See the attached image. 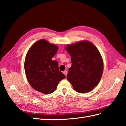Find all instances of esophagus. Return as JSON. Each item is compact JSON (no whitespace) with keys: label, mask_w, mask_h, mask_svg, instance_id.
<instances>
[{"label":"esophagus","mask_w":126,"mask_h":126,"mask_svg":"<svg viewBox=\"0 0 126 126\" xmlns=\"http://www.w3.org/2000/svg\"><path fill=\"white\" fill-rule=\"evenodd\" d=\"M67 73H68L67 71H64L63 72V73L64 74V75H65V76H67Z\"/></svg>","instance_id":"esophagus-1"}]
</instances>
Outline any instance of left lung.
I'll return each instance as SVG.
<instances>
[{"label": "left lung", "instance_id": "8db88e82", "mask_svg": "<svg viewBox=\"0 0 126 126\" xmlns=\"http://www.w3.org/2000/svg\"><path fill=\"white\" fill-rule=\"evenodd\" d=\"M65 49L72 64L67 79L77 92H90L98 84L103 73V62L99 50L87 40L69 44Z\"/></svg>", "mask_w": 126, "mask_h": 126}]
</instances>
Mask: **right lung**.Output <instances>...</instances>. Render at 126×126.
<instances>
[{"label":"right lung","mask_w":126,"mask_h":126,"mask_svg":"<svg viewBox=\"0 0 126 126\" xmlns=\"http://www.w3.org/2000/svg\"><path fill=\"white\" fill-rule=\"evenodd\" d=\"M58 49L57 46L41 39L35 42L27 53L24 69L27 80L39 92L53 93L59 82L65 78L59 71L58 62L52 60Z\"/></svg>","instance_id":"obj_1"}]
</instances>
